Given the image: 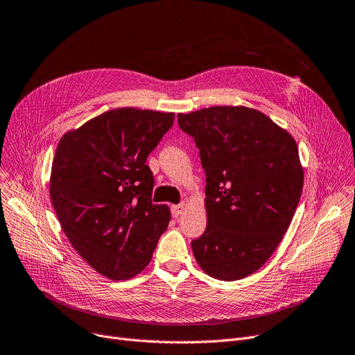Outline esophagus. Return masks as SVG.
Instances as JSON below:
<instances>
[{"label": "esophagus", "instance_id": "obj_1", "mask_svg": "<svg viewBox=\"0 0 355 355\" xmlns=\"http://www.w3.org/2000/svg\"><path fill=\"white\" fill-rule=\"evenodd\" d=\"M185 202H182V204H179V205H173L172 207V216L173 217H179V216H182V212L185 211Z\"/></svg>", "mask_w": 355, "mask_h": 355}]
</instances>
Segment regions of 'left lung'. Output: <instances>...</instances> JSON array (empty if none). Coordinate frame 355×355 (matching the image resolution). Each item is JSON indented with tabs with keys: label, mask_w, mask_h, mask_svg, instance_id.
<instances>
[{
	"label": "left lung",
	"mask_w": 355,
	"mask_h": 355,
	"mask_svg": "<svg viewBox=\"0 0 355 355\" xmlns=\"http://www.w3.org/2000/svg\"><path fill=\"white\" fill-rule=\"evenodd\" d=\"M207 175V229L192 245L212 278H245L271 258L299 205L304 172L295 139L265 113L211 106L178 113Z\"/></svg>",
	"instance_id": "8db88e82"
}]
</instances>
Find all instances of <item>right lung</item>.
Here are the masks:
<instances>
[{"instance_id":"right-lung-1","label":"right lung","mask_w":355,"mask_h":355,"mask_svg":"<svg viewBox=\"0 0 355 355\" xmlns=\"http://www.w3.org/2000/svg\"><path fill=\"white\" fill-rule=\"evenodd\" d=\"M173 121V112L112 109L56 146L49 180L56 217L80 257L109 279L143 271L167 229L170 208L153 204L146 162Z\"/></svg>"}]
</instances>
